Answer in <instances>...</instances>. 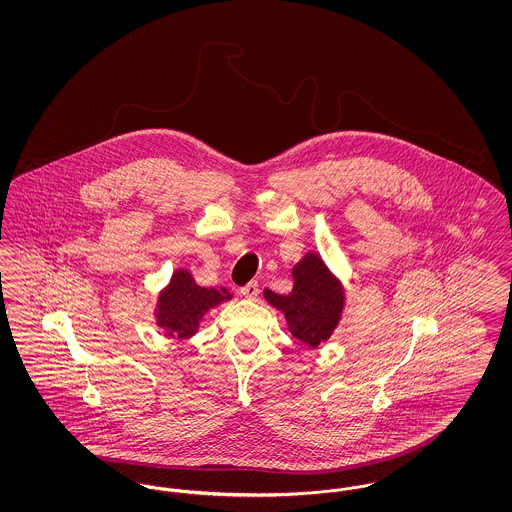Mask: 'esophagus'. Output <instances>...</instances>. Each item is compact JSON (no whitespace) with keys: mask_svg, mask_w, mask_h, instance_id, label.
<instances>
[{"mask_svg":"<svg viewBox=\"0 0 512 512\" xmlns=\"http://www.w3.org/2000/svg\"><path fill=\"white\" fill-rule=\"evenodd\" d=\"M240 292H242V295L247 297V299H255V297L259 295V284H257L255 280H251L249 284H245L244 288H242Z\"/></svg>","mask_w":512,"mask_h":512,"instance_id":"1","label":"esophagus"}]
</instances>
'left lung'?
<instances>
[{
	"instance_id": "8db88e82",
	"label": "left lung",
	"mask_w": 512,
	"mask_h": 512,
	"mask_svg": "<svg viewBox=\"0 0 512 512\" xmlns=\"http://www.w3.org/2000/svg\"><path fill=\"white\" fill-rule=\"evenodd\" d=\"M293 290L280 295L265 290V299L284 313L293 338L311 347L326 341L340 322L343 288L317 253H307L293 267Z\"/></svg>"
}]
</instances>
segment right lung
I'll return each mask as SVG.
<instances>
[{
    "mask_svg": "<svg viewBox=\"0 0 512 512\" xmlns=\"http://www.w3.org/2000/svg\"><path fill=\"white\" fill-rule=\"evenodd\" d=\"M232 299L226 288H201L195 284L194 276L188 270H176L171 284L159 295L157 303V324L167 336H178L180 340L192 338L203 315Z\"/></svg>",
    "mask_w": 512,
    "mask_h": 512,
    "instance_id": "1",
    "label": "right lung"
}]
</instances>
